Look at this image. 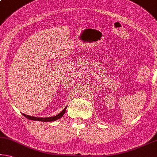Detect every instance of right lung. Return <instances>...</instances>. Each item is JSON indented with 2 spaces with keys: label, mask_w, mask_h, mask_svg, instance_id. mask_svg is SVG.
Instances as JSON below:
<instances>
[{
  "label": "right lung",
  "mask_w": 157,
  "mask_h": 157,
  "mask_svg": "<svg viewBox=\"0 0 157 157\" xmlns=\"http://www.w3.org/2000/svg\"><path fill=\"white\" fill-rule=\"evenodd\" d=\"M67 108V106L65 108L63 109V110H62L60 113L57 114L56 116H54V117H31V116H29V115H26V114H25L24 113H22V114L25 117H26L27 119H31V120H34V121H45V122H47V121H55L57 120V119L61 118L63 115L65 113L66 110Z\"/></svg>",
  "instance_id": "1"
}]
</instances>
